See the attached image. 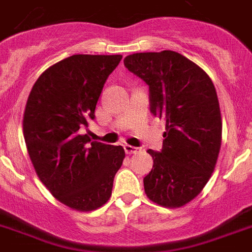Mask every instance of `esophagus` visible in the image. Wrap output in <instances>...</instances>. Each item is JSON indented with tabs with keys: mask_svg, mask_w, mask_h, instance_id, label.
Instances as JSON below:
<instances>
[{
	"mask_svg": "<svg viewBox=\"0 0 252 252\" xmlns=\"http://www.w3.org/2000/svg\"><path fill=\"white\" fill-rule=\"evenodd\" d=\"M125 152L127 153V155H132V153H138V152H140V149L136 148V147H132V145H125Z\"/></svg>",
	"mask_w": 252,
	"mask_h": 252,
	"instance_id": "34e87169",
	"label": "esophagus"
}]
</instances>
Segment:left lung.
<instances>
[{
  "mask_svg": "<svg viewBox=\"0 0 252 252\" xmlns=\"http://www.w3.org/2000/svg\"><path fill=\"white\" fill-rule=\"evenodd\" d=\"M149 86L151 112L166 121L162 151L149 149L153 168L145 194L168 209L198 196L215 168L221 145V114L213 81L182 54L136 53L124 60Z\"/></svg>",
  "mask_w": 252,
  "mask_h": 252,
  "instance_id": "obj_1",
  "label": "left lung"
}]
</instances>
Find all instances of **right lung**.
I'll use <instances>...</instances> for the list:
<instances>
[{
  "label": "right lung",
  "mask_w": 252,
  "mask_h": 252,
  "mask_svg": "<svg viewBox=\"0 0 252 252\" xmlns=\"http://www.w3.org/2000/svg\"><path fill=\"white\" fill-rule=\"evenodd\" d=\"M122 55H72L33 85L23 117L27 151L37 176L59 202L93 211L108 202L125 158L121 145L90 141L89 126L108 76Z\"/></svg>",
  "instance_id": "right-lung-1"
}]
</instances>
